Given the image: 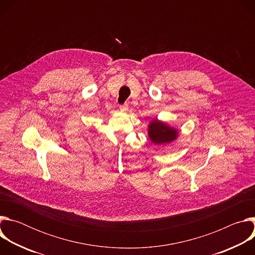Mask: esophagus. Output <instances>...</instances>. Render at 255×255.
<instances>
[{
	"label": "esophagus",
	"mask_w": 255,
	"mask_h": 255,
	"mask_svg": "<svg viewBox=\"0 0 255 255\" xmlns=\"http://www.w3.org/2000/svg\"><path fill=\"white\" fill-rule=\"evenodd\" d=\"M120 110L122 112H126L128 110V105L127 104H123V105H120Z\"/></svg>",
	"instance_id": "obj_1"
}]
</instances>
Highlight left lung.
<instances>
[{
  "label": "left lung",
  "instance_id": "obj_1",
  "mask_svg": "<svg viewBox=\"0 0 255 255\" xmlns=\"http://www.w3.org/2000/svg\"><path fill=\"white\" fill-rule=\"evenodd\" d=\"M148 135L152 142L155 144H161L174 140L177 136V132L175 129L168 127L166 124L153 120L148 127Z\"/></svg>",
  "mask_w": 255,
  "mask_h": 255
}]
</instances>
